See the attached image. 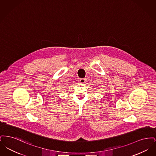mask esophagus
Here are the masks:
<instances>
[{"instance_id": "1", "label": "esophagus", "mask_w": 156, "mask_h": 156, "mask_svg": "<svg viewBox=\"0 0 156 156\" xmlns=\"http://www.w3.org/2000/svg\"><path fill=\"white\" fill-rule=\"evenodd\" d=\"M86 79H85V78H80V83H84L85 82H86Z\"/></svg>"}]
</instances>
